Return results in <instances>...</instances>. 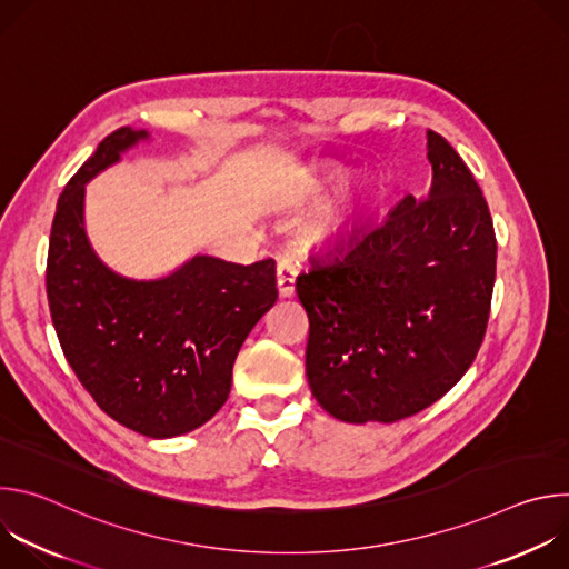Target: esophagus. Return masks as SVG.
<instances>
[{
	"mask_svg": "<svg viewBox=\"0 0 569 569\" xmlns=\"http://www.w3.org/2000/svg\"><path fill=\"white\" fill-rule=\"evenodd\" d=\"M295 279H297V268L292 266V261L281 259L277 266V288L281 297L295 295Z\"/></svg>",
	"mask_w": 569,
	"mask_h": 569,
	"instance_id": "1",
	"label": "esophagus"
}]
</instances>
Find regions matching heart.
I'll return each mask as SVG.
<instances>
[{
  "label": "heart",
  "instance_id": "obj_1",
  "mask_svg": "<svg viewBox=\"0 0 569 569\" xmlns=\"http://www.w3.org/2000/svg\"><path fill=\"white\" fill-rule=\"evenodd\" d=\"M349 178H351L349 169L333 167V169L323 171L319 176L299 178L288 189V196L295 198V200H301L306 196L321 193L323 189H329V187H340ZM373 196H376L373 189L371 191L347 189V191H340L338 196H333L329 200H323L306 222L308 240L323 246V242H333V240H340L342 236L351 233L360 224L369 204L373 202Z\"/></svg>",
  "mask_w": 569,
  "mask_h": 569
}]
</instances>
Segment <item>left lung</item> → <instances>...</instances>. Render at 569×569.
<instances>
[{"label": "left lung", "mask_w": 569, "mask_h": 569, "mask_svg": "<svg viewBox=\"0 0 569 569\" xmlns=\"http://www.w3.org/2000/svg\"><path fill=\"white\" fill-rule=\"evenodd\" d=\"M432 187L356 229L297 277L306 378L345 423L408 419L472 365L491 312L498 242L463 159L428 130Z\"/></svg>", "instance_id": "1"}]
</instances>
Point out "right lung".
Masks as SVG:
<instances>
[{
    "label": "right lung",
    "mask_w": 569,
    "mask_h": 569,
    "mask_svg": "<svg viewBox=\"0 0 569 569\" xmlns=\"http://www.w3.org/2000/svg\"><path fill=\"white\" fill-rule=\"evenodd\" d=\"M146 130L119 128L58 198L47 259V299L62 353L117 423L171 439L204 426L224 405L233 360L277 301L274 261L252 266L196 254L159 279L108 268L86 231V184Z\"/></svg>",
    "instance_id": "obj_1"
}]
</instances>
